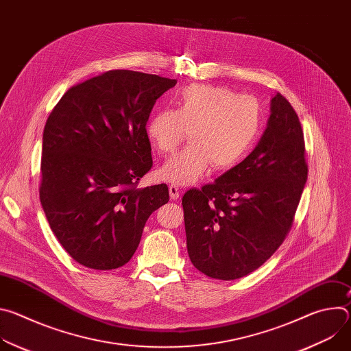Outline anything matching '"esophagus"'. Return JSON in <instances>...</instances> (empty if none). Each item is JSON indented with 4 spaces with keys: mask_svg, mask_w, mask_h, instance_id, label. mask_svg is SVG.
Instances as JSON below:
<instances>
[{
    "mask_svg": "<svg viewBox=\"0 0 351 351\" xmlns=\"http://www.w3.org/2000/svg\"><path fill=\"white\" fill-rule=\"evenodd\" d=\"M169 195H171V198L172 199H176V198H179V194H180V191H179V187L176 186V184H169Z\"/></svg>",
    "mask_w": 351,
    "mask_h": 351,
    "instance_id": "34e87169",
    "label": "esophagus"
}]
</instances>
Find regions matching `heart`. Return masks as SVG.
<instances>
[{
  "label": "heart",
  "instance_id": "obj_1",
  "mask_svg": "<svg viewBox=\"0 0 351 351\" xmlns=\"http://www.w3.org/2000/svg\"><path fill=\"white\" fill-rule=\"evenodd\" d=\"M261 128V107L254 97L237 95L223 86L191 84L179 93L176 110H161L152 117L147 134L160 154H169L190 130V145L160 169L164 180L187 186L211 167L225 171L241 162Z\"/></svg>",
  "mask_w": 351,
  "mask_h": 351
}]
</instances>
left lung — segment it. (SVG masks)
<instances>
[{
    "label": "left lung",
    "instance_id": "obj_1",
    "mask_svg": "<svg viewBox=\"0 0 351 351\" xmlns=\"http://www.w3.org/2000/svg\"><path fill=\"white\" fill-rule=\"evenodd\" d=\"M307 175L302 123L276 93L253 152L214 183L190 189L182 198L193 265L221 280L260 268L290 232Z\"/></svg>",
    "mask_w": 351,
    "mask_h": 351
}]
</instances>
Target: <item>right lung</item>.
Returning <instances> with one entry per match:
<instances>
[{
  "mask_svg": "<svg viewBox=\"0 0 351 351\" xmlns=\"http://www.w3.org/2000/svg\"><path fill=\"white\" fill-rule=\"evenodd\" d=\"M175 79L115 69L72 86L43 133L40 202L49 228L79 264L129 263L143 228L169 202L165 183L137 189L153 167L147 121Z\"/></svg>",
  "mask_w": 351,
  "mask_h": 351,
  "instance_id": "obj_1",
  "label": "right lung"
}]
</instances>
